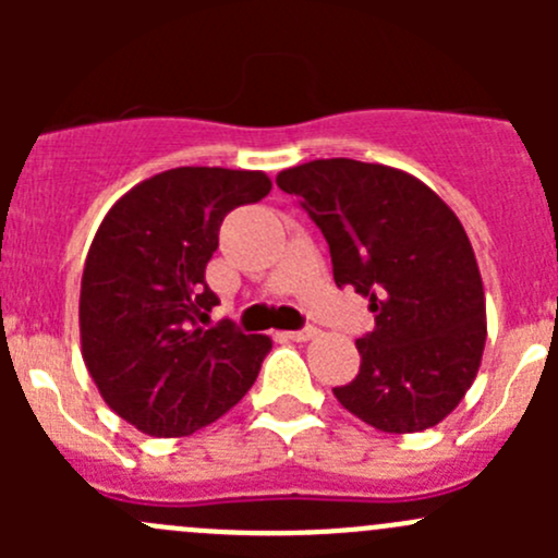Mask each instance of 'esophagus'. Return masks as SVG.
I'll use <instances>...</instances> for the list:
<instances>
[{"label": "esophagus", "mask_w": 558, "mask_h": 558, "mask_svg": "<svg viewBox=\"0 0 558 558\" xmlns=\"http://www.w3.org/2000/svg\"><path fill=\"white\" fill-rule=\"evenodd\" d=\"M289 340H294V342H307V340H313V337H318V329H313V326H307V329H296V331H289Z\"/></svg>", "instance_id": "obj_1"}]
</instances>
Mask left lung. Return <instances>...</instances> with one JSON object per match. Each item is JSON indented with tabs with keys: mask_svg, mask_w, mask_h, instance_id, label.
Here are the masks:
<instances>
[{
	"mask_svg": "<svg viewBox=\"0 0 558 558\" xmlns=\"http://www.w3.org/2000/svg\"><path fill=\"white\" fill-rule=\"evenodd\" d=\"M324 232L337 286L369 296L362 367L335 397L391 435L440 424L464 399L486 348V294L456 213L410 172L315 159L278 172Z\"/></svg>",
	"mask_w": 558,
	"mask_h": 558,
	"instance_id": "left-lung-1",
	"label": "left lung"
}]
</instances>
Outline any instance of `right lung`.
I'll return each instance as SVG.
<instances>
[{"label": "right lung", "instance_id": "obj_1", "mask_svg": "<svg viewBox=\"0 0 558 558\" xmlns=\"http://www.w3.org/2000/svg\"><path fill=\"white\" fill-rule=\"evenodd\" d=\"M258 170L174 167L107 210L81 280V353L107 408L150 437H185L245 397L267 335L229 320L205 280L227 213L264 199Z\"/></svg>", "mask_w": 558, "mask_h": 558}]
</instances>
